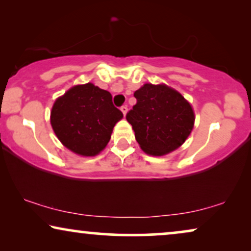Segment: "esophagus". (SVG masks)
Instances as JSON below:
<instances>
[{
    "mask_svg": "<svg viewBox=\"0 0 251 251\" xmlns=\"http://www.w3.org/2000/svg\"><path fill=\"white\" fill-rule=\"evenodd\" d=\"M121 111H122V113H123V115L126 114V112H128V107H126V105L121 106Z\"/></svg>",
    "mask_w": 251,
    "mask_h": 251,
    "instance_id": "obj_1",
    "label": "esophagus"
}]
</instances>
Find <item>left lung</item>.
<instances>
[{"instance_id":"left-lung-1","label":"left lung","mask_w":251,"mask_h":251,"mask_svg":"<svg viewBox=\"0 0 251 251\" xmlns=\"http://www.w3.org/2000/svg\"><path fill=\"white\" fill-rule=\"evenodd\" d=\"M126 118L144 152L164 155L183 144L193 129L194 113L179 92L164 84H144Z\"/></svg>"}]
</instances>
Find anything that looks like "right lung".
<instances>
[{
  "label": "right lung",
  "mask_w": 251,
  "mask_h": 251,
  "mask_svg": "<svg viewBox=\"0 0 251 251\" xmlns=\"http://www.w3.org/2000/svg\"><path fill=\"white\" fill-rule=\"evenodd\" d=\"M122 118L108 91L87 83L75 85L57 99L51 111V126L68 150L94 156L105 149L115 123Z\"/></svg>",
  "instance_id": "1"
}]
</instances>
